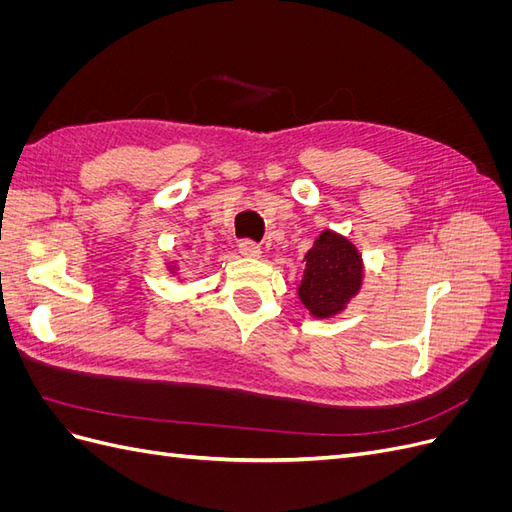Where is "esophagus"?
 Wrapping results in <instances>:
<instances>
[{"label": "esophagus", "mask_w": 512, "mask_h": 512, "mask_svg": "<svg viewBox=\"0 0 512 512\" xmlns=\"http://www.w3.org/2000/svg\"><path fill=\"white\" fill-rule=\"evenodd\" d=\"M239 254L245 258H258L260 256V245L254 243L252 239H243L239 243Z\"/></svg>", "instance_id": "34e87169"}]
</instances>
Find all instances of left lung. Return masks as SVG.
I'll return each instance as SVG.
<instances>
[{"label": "left lung", "instance_id": "8db88e82", "mask_svg": "<svg viewBox=\"0 0 512 512\" xmlns=\"http://www.w3.org/2000/svg\"><path fill=\"white\" fill-rule=\"evenodd\" d=\"M361 282L363 262L356 247L342 235L324 230L305 254L299 299L312 316L331 318L359 292Z\"/></svg>", "mask_w": 512, "mask_h": 512}]
</instances>
